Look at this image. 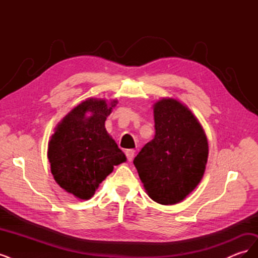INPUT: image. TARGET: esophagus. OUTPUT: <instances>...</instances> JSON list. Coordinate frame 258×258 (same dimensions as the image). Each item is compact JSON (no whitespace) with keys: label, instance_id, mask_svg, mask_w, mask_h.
Returning <instances> with one entry per match:
<instances>
[{"label":"esophagus","instance_id":"1","mask_svg":"<svg viewBox=\"0 0 258 258\" xmlns=\"http://www.w3.org/2000/svg\"><path fill=\"white\" fill-rule=\"evenodd\" d=\"M135 155H136V151L135 150H127L126 151V156H127L128 161H132V159L135 158Z\"/></svg>","mask_w":258,"mask_h":258}]
</instances>
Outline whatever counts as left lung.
I'll return each instance as SVG.
<instances>
[{"instance_id":"8db88e82","label":"left lung","mask_w":258,"mask_h":258,"mask_svg":"<svg viewBox=\"0 0 258 258\" xmlns=\"http://www.w3.org/2000/svg\"><path fill=\"white\" fill-rule=\"evenodd\" d=\"M155 137L134 160L147 195L160 205L181 202L204 176L207 136L184 104L163 98L154 104Z\"/></svg>"}]
</instances>
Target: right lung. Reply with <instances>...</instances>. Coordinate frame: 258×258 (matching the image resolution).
<instances>
[{
  "label": "right lung",
  "mask_w": 258,
  "mask_h": 258,
  "mask_svg": "<svg viewBox=\"0 0 258 258\" xmlns=\"http://www.w3.org/2000/svg\"><path fill=\"white\" fill-rule=\"evenodd\" d=\"M116 103L93 98L83 101L50 138L47 156L54 181L76 198L90 199L114 166L127 160L104 126Z\"/></svg>",
  "instance_id": "1"
}]
</instances>
